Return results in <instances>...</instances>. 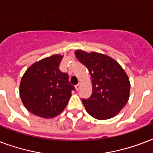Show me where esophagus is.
I'll return each mask as SVG.
<instances>
[{"label":"esophagus","mask_w":153,"mask_h":153,"mask_svg":"<svg viewBox=\"0 0 153 153\" xmlns=\"http://www.w3.org/2000/svg\"><path fill=\"white\" fill-rule=\"evenodd\" d=\"M80 86H81V84L80 83H79L78 85H76V86H75V90H76L77 91H79V89H80Z\"/></svg>","instance_id":"34e87169"}]
</instances>
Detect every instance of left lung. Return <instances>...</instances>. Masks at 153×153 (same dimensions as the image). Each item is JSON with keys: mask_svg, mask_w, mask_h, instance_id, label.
Listing matches in <instances>:
<instances>
[{"mask_svg": "<svg viewBox=\"0 0 153 153\" xmlns=\"http://www.w3.org/2000/svg\"><path fill=\"white\" fill-rule=\"evenodd\" d=\"M74 54L91 77L92 94L88 99H82L87 113L98 120L116 116L129 98L130 82L126 71L116 60L104 54L82 50Z\"/></svg>", "mask_w": 153, "mask_h": 153, "instance_id": "1", "label": "left lung"}]
</instances>
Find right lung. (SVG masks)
Returning <instances> with one entry per match:
<instances>
[{
  "label": "right lung",
  "instance_id": "add662e5",
  "mask_svg": "<svg viewBox=\"0 0 153 153\" xmlns=\"http://www.w3.org/2000/svg\"><path fill=\"white\" fill-rule=\"evenodd\" d=\"M63 55H53L29 67L20 84V96L25 108L38 117L52 118L66 108L71 91L68 74L59 71Z\"/></svg>",
  "mask_w": 153,
  "mask_h": 153
}]
</instances>
